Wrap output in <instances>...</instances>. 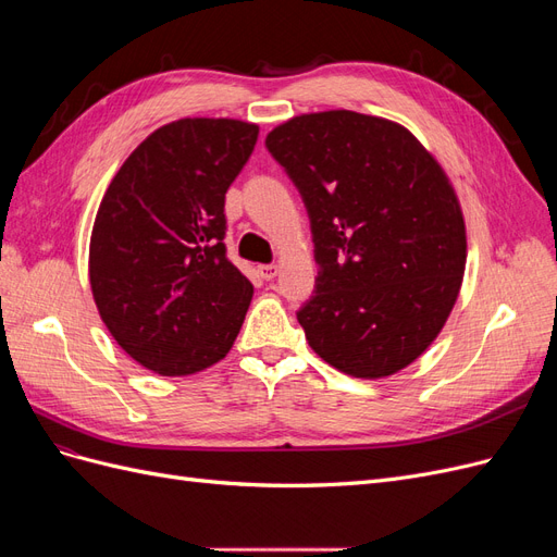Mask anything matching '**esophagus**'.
Returning a JSON list of instances; mask_svg holds the SVG:
<instances>
[{
  "label": "esophagus",
  "mask_w": 557,
  "mask_h": 557,
  "mask_svg": "<svg viewBox=\"0 0 557 557\" xmlns=\"http://www.w3.org/2000/svg\"><path fill=\"white\" fill-rule=\"evenodd\" d=\"M258 274H260L264 281H272V278H276V274H278V264H260V267H258Z\"/></svg>",
  "instance_id": "esophagus-1"
}]
</instances>
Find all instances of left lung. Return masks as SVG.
<instances>
[{
  "instance_id": "obj_1",
  "label": "left lung",
  "mask_w": 557,
  "mask_h": 557,
  "mask_svg": "<svg viewBox=\"0 0 557 557\" xmlns=\"http://www.w3.org/2000/svg\"><path fill=\"white\" fill-rule=\"evenodd\" d=\"M264 144L311 221L318 278L297 311L309 346L348 376L399 372L442 332L465 274L440 162L407 127L356 111L297 115Z\"/></svg>"
}]
</instances>
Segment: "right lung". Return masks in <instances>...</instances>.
<instances>
[{"label":"right lung","mask_w":557,"mask_h":557,"mask_svg":"<svg viewBox=\"0 0 557 557\" xmlns=\"http://www.w3.org/2000/svg\"><path fill=\"white\" fill-rule=\"evenodd\" d=\"M258 125L183 117L123 162L90 237V285L104 325L160 376L223 360L244 325L250 281L227 260L225 193Z\"/></svg>","instance_id":"add662e5"}]
</instances>
